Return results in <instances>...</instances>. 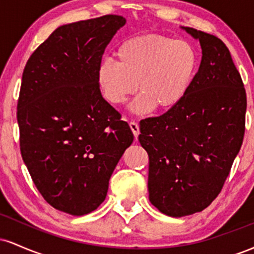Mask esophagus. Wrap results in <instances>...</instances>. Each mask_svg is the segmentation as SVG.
<instances>
[{
  "label": "esophagus",
  "mask_w": 254,
  "mask_h": 254,
  "mask_svg": "<svg viewBox=\"0 0 254 254\" xmlns=\"http://www.w3.org/2000/svg\"><path fill=\"white\" fill-rule=\"evenodd\" d=\"M129 125H130L131 131H132L133 136H135V138H137V137H138V133H139V127H138V124L135 123V122H130Z\"/></svg>",
  "instance_id": "esophagus-1"
}]
</instances>
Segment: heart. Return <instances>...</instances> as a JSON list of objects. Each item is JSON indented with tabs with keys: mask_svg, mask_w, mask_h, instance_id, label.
Masks as SVG:
<instances>
[{
	"mask_svg": "<svg viewBox=\"0 0 254 254\" xmlns=\"http://www.w3.org/2000/svg\"><path fill=\"white\" fill-rule=\"evenodd\" d=\"M117 62L99 64L97 80L103 97L113 106L141 94L131 105L138 115L154 109L168 111L188 94L197 71L198 58L186 40H174L162 34H144L124 40L115 52Z\"/></svg>",
	"mask_w": 254,
	"mask_h": 254,
	"instance_id": "b5f03b06",
	"label": "heart"
}]
</instances>
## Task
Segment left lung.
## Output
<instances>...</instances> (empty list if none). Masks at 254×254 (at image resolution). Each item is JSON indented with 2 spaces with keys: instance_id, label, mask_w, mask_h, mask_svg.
<instances>
[{
  "instance_id": "obj_1",
  "label": "left lung",
  "mask_w": 254,
  "mask_h": 254,
  "mask_svg": "<svg viewBox=\"0 0 254 254\" xmlns=\"http://www.w3.org/2000/svg\"><path fill=\"white\" fill-rule=\"evenodd\" d=\"M198 40L202 61L188 94L174 109L139 123L149 156V200L162 214L183 217L217 197L245 133L246 92L224 43L182 27Z\"/></svg>"
}]
</instances>
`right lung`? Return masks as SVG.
<instances>
[{
    "label": "right lung",
    "instance_id": "obj_1",
    "mask_svg": "<svg viewBox=\"0 0 254 254\" xmlns=\"http://www.w3.org/2000/svg\"><path fill=\"white\" fill-rule=\"evenodd\" d=\"M125 24L121 15H104L60 26L22 74L16 113L22 160L44 199L74 216L104 202L133 141L97 80L105 49Z\"/></svg>",
    "mask_w": 254,
    "mask_h": 254
}]
</instances>
